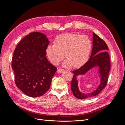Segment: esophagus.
Listing matches in <instances>:
<instances>
[{"mask_svg":"<svg viewBox=\"0 0 125 125\" xmlns=\"http://www.w3.org/2000/svg\"><path fill=\"white\" fill-rule=\"evenodd\" d=\"M63 70H64V69H62V68H58L57 69V73H61Z\"/></svg>","mask_w":125,"mask_h":125,"instance_id":"obj_1","label":"esophagus"}]
</instances>
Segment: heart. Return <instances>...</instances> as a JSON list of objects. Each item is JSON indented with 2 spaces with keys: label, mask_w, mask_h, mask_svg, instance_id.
<instances>
[{
  "label": "heart",
  "mask_w": 125,
  "mask_h": 125,
  "mask_svg": "<svg viewBox=\"0 0 125 125\" xmlns=\"http://www.w3.org/2000/svg\"><path fill=\"white\" fill-rule=\"evenodd\" d=\"M91 49V42L87 36L65 34L58 36L54 44L49 45L46 52L53 64L57 65L65 56V66L78 68L88 60Z\"/></svg>",
  "instance_id": "b5f03b06"
}]
</instances>
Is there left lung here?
I'll list each match as a JSON object with an SVG mask.
<instances>
[{"instance_id": "obj_1", "label": "left lung", "mask_w": 125, "mask_h": 125, "mask_svg": "<svg viewBox=\"0 0 125 125\" xmlns=\"http://www.w3.org/2000/svg\"><path fill=\"white\" fill-rule=\"evenodd\" d=\"M108 50L107 45L105 42L97 34L93 33V47L90 59L80 68L73 71V76L71 83V89L76 98L84 99L95 96L106 86L111 69L110 58L107 52ZM94 66H98L100 69V85L94 92L86 94H83L79 92L78 89L76 77L78 75L84 74Z\"/></svg>"}]
</instances>
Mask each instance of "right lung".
Segmentation results:
<instances>
[{"instance_id":"1","label":"right lung","mask_w":125,"mask_h":125,"mask_svg":"<svg viewBox=\"0 0 125 125\" xmlns=\"http://www.w3.org/2000/svg\"><path fill=\"white\" fill-rule=\"evenodd\" d=\"M49 43L44 34L32 32L19 42L13 52L12 67L15 84L28 96L43 95L57 70L46 57Z\"/></svg>"}]
</instances>
